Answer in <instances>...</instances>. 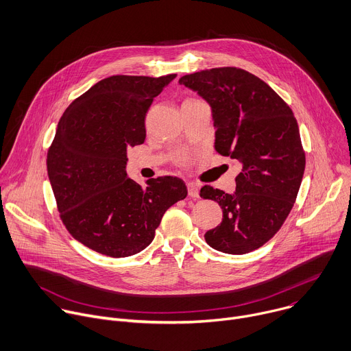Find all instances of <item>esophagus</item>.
<instances>
[{"mask_svg":"<svg viewBox=\"0 0 351 351\" xmlns=\"http://www.w3.org/2000/svg\"><path fill=\"white\" fill-rule=\"evenodd\" d=\"M188 188V195L192 197H199V185L195 182H188L186 184Z\"/></svg>","mask_w":351,"mask_h":351,"instance_id":"obj_1","label":"esophagus"}]
</instances>
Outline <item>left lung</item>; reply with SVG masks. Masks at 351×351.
Wrapping results in <instances>:
<instances>
[{
	"mask_svg": "<svg viewBox=\"0 0 351 351\" xmlns=\"http://www.w3.org/2000/svg\"><path fill=\"white\" fill-rule=\"evenodd\" d=\"M180 84L212 108L216 151L242 170L234 193L204 185L203 199L223 208V221L204 234L208 246L245 254L282 227L296 200L306 167L292 109L267 83L237 67H216L182 76Z\"/></svg>",
	"mask_w": 351,
	"mask_h": 351,
	"instance_id": "left-lung-1",
	"label": "left lung"
}]
</instances>
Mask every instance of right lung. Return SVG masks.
Instances as JSON below:
<instances>
[{
    "label": "right lung",
    "instance_id": "right-lung-1",
    "mask_svg": "<svg viewBox=\"0 0 351 351\" xmlns=\"http://www.w3.org/2000/svg\"><path fill=\"white\" fill-rule=\"evenodd\" d=\"M176 76H110L70 104L58 123L47 170L60 219L75 239L101 254L144 250L166 210L188 193L177 177L143 186L125 171L127 149L145 141L154 98Z\"/></svg>",
    "mask_w": 351,
    "mask_h": 351
}]
</instances>
